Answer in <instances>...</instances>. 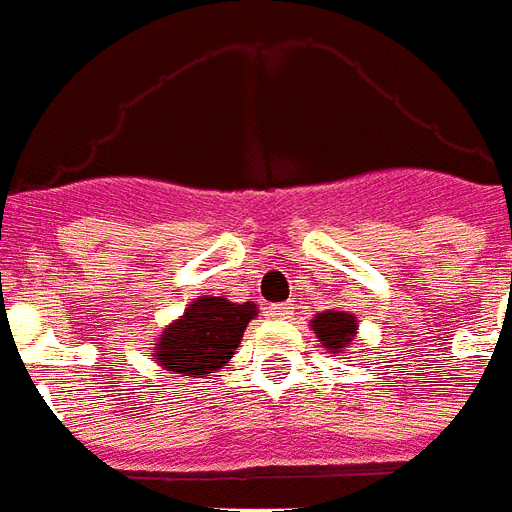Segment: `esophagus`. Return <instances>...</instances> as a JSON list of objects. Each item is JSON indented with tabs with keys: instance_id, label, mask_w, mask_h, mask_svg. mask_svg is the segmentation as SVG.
Instances as JSON below:
<instances>
[{
	"instance_id": "34e87169",
	"label": "esophagus",
	"mask_w": 512,
	"mask_h": 512,
	"mask_svg": "<svg viewBox=\"0 0 512 512\" xmlns=\"http://www.w3.org/2000/svg\"><path fill=\"white\" fill-rule=\"evenodd\" d=\"M289 310H292L289 305H273L268 310V315L270 318H286V315H289Z\"/></svg>"
}]
</instances>
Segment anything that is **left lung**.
Here are the masks:
<instances>
[{"instance_id": "8db88e82", "label": "left lung", "mask_w": 512, "mask_h": 512, "mask_svg": "<svg viewBox=\"0 0 512 512\" xmlns=\"http://www.w3.org/2000/svg\"><path fill=\"white\" fill-rule=\"evenodd\" d=\"M310 328H313L321 347H326V352L342 355L355 342L357 318L352 313H344V310H323V313H315Z\"/></svg>"}]
</instances>
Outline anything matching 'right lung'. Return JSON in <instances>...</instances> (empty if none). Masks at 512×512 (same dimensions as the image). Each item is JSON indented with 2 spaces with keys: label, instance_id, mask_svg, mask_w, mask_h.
<instances>
[{
  "label": "right lung",
  "instance_id": "1",
  "mask_svg": "<svg viewBox=\"0 0 512 512\" xmlns=\"http://www.w3.org/2000/svg\"><path fill=\"white\" fill-rule=\"evenodd\" d=\"M257 315L255 302H228L226 297H197L157 336L152 360L162 371L202 378L234 357L244 328Z\"/></svg>",
  "mask_w": 512,
  "mask_h": 512
}]
</instances>
